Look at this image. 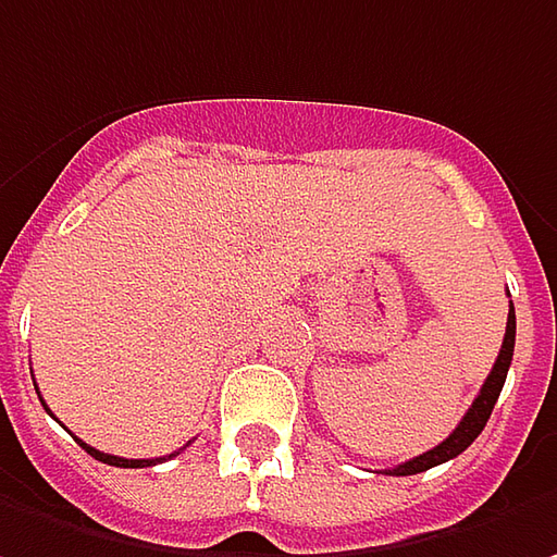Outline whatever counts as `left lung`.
<instances>
[{"mask_svg":"<svg viewBox=\"0 0 557 557\" xmlns=\"http://www.w3.org/2000/svg\"><path fill=\"white\" fill-rule=\"evenodd\" d=\"M511 355H515V305H508L506 338H503L499 357H496V363H493V370H490L487 382L481 385L478 397L471 400L469 412L462 416V422H459V425L453 429L450 437H447V441H441L434 450L422 453V456H416V459L404 462V466H397V469H388V474H419V471L434 469V466H441V462H447V459H453V456H459L466 447H471V441L484 432L490 412H493L496 400H499V392H503V385H506L508 367H511Z\"/></svg>","mask_w":557,"mask_h":557,"instance_id":"obj_1","label":"left lung"}]
</instances>
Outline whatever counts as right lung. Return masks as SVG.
<instances>
[{
    "instance_id": "obj_1",
    "label": "right lung",
    "mask_w": 557,
    "mask_h": 557,
    "mask_svg": "<svg viewBox=\"0 0 557 557\" xmlns=\"http://www.w3.org/2000/svg\"><path fill=\"white\" fill-rule=\"evenodd\" d=\"M46 407V404H42ZM49 410V407H46ZM79 441V437H76ZM79 447L88 453V456H95L98 462H107V466H116V469H147V466H157V462H163V459H123V456H110V453H101V450H95V447H88V444H83L79 441ZM175 456V453H172Z\"/></svg>"
}]
</instances>
